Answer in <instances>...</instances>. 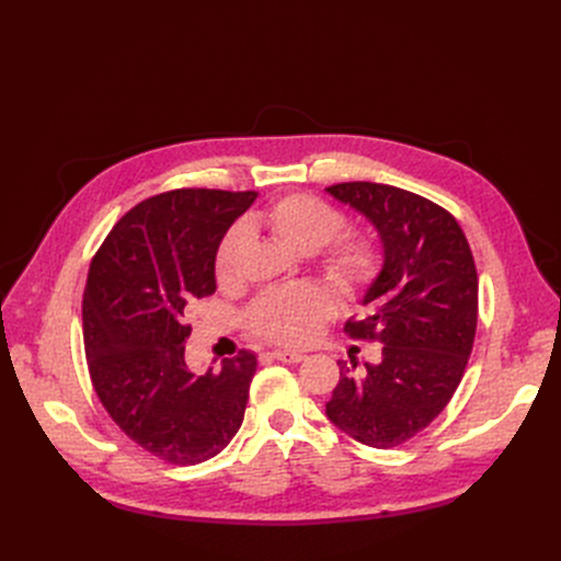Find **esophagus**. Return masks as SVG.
<instances>
[{
    "label": "esophagus",
    "instance_id": "esophagus-1",
    "mask_svg": "<svg viewBox=\"0 0 561 561\" xmlns=\"http://www.w3.org/2000/svg\"><path fill=\"white\" fill-rule=\"evenodd\" d=\"M273 357L284 364H300L307 359V355H302V352H293V350H275Z\"/></svg>",
    "mask_w": 561,
    "mask_h": 561
}]
</instances>
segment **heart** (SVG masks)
Masks as SVG:
<instances>
[{"label": "heart", "instance_id": "heart-1", "mask_svg": "<svg viewBox=\"0 0 561 561\" xmlns=\"http://www.w3.org/2000/svg\"><path fill=\"white\" fill-rule=\"evenodd\" d=\"M254 225L268 229L275 239L298 254L322 252V271L328 279L347 296L368 290L381 273V252L364 233L339 236L345 216L330 202L311 193H293L277 199L271 209L254 218ZM250 229L236 222L222 236L216 250L214 273L218 284H229L236 275L239 256L248 243ZM334 305L328 290L313 284L268 288L245 311L248 328L268 341L300 345L309 341L328 320Z\"/></svg>", "mask_w": 561, "mask_h": 561}]
</instances>
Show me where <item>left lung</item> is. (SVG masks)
<instances>
[{
    "label": "left lung",
    "mask_w": 561,
    "mask_h": 561,
    "mask_svg": "<svg viewBox=\"0 0 561 561\" xmlns=\"http://www.w3.org/2000/svg\"><path fill=\"white\" fill-rule=\"evenodd\" d=\"M379 233L385 265L366 290V318L345 334L377 341L381 359L339 362L328 419L370 448L389 450L423 432L463 377L478 328V271L459 222L416 193L373 182L328 188Z\"/></svg>",
    "instance_id": "obj_1"
}]
</instances>
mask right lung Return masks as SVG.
Here are the masks:
<instances>
[{
    "label": "right lung",
    "mask_w": 561,
    "mask_h": 561,
    "mask_svg": "<svg viewBox=\"0 0 561 561\" xmlns=\"http://www.w3.org/2000/svg\"><path fill=\"white\" fill-rule=\"evenodd\" d=\"M254 191L180 188L147 197L108 231L83 290V347L113 423L150 455L193 466L239 432L256 373L250 350L191 370L186 311L216 293L214 259Z\"/></svg>",
    "instance_id": "right-lung-1"
}]
</instances>
